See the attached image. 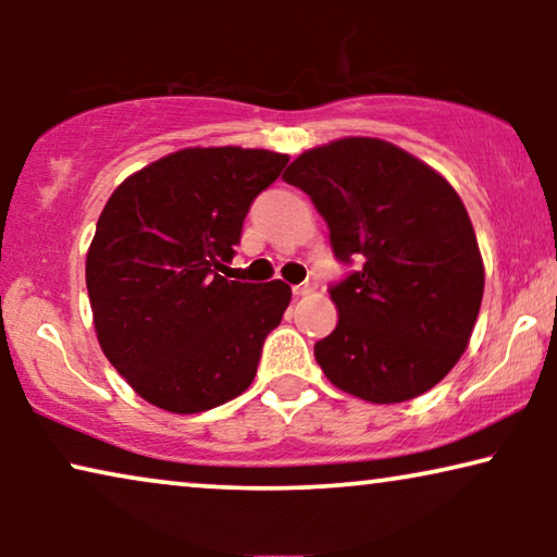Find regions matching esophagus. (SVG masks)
Wrapping results in <instances>:
<instances>
[{
    "mask_svg": "<svg viewBox=\"0 0 557 557\" xmlns=\"http://www.w3.org/2000/svg\"><path fill=\"white\" fill-rule=\"evenodd\" d=\"M317 288V284H299V286H294L292 292H294V296H307V294H311Z\"/></svg>",
    "mask_w": 557,
    "mask_h": 557,
    "instance_id": "1",
    "label": "esophagus"
}]
</instances>
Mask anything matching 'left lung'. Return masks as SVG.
I'll return each mask as SVG.
<instances>
[{"mask_svg": "<svg viewBox=\"0 0 557 557\" xmlns=\"http://www.w3.org/2000/svg\"><path fill=\"white\" fill-rule=\"evenodd\" d=\"M330 225L342 263L339 322L314 345L324 375L370 403L418 398L459 362L484 294V263L456 189L391 141L347 136L284 172Z\"/></svg>", "mask_w": 557, "mask_h": 557, "instance_id": "1", "label": "left lung"}]
</instances>
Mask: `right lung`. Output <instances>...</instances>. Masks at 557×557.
Returning a JSON list of instances; mask_svg holds the SVG:
<instances>
[{"mask_svg": "<svg viewBox=\"0 0 557 557\" xmlns=\"http://www.w3.org/2000/svg\"><path fill=\"white\" fill-rule=\"evenodd\" d=\"M286 162L265 149H180L126 177L106 202L86 258L96 334L151 406L200 413L253 383L292 288L220 273L250 202Z\"/></svg>", "mask_w": 557, "mask_h": 557, "instance_id": "right-lung-1", "label": "right lung"}]
</instances>
